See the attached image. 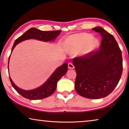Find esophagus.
Here are the masks:
<instances>
[{"label": "esophagus", "mask_w": 129, "mask_h": 129, "mask_svg": "<svg viewBox=\"0 0 129 129\" xmlns=\"http://www.w3.org/2000/svg\"><path fill=\"white\" fill-rule=\"evenodd\" d=\"M68 68H69V69H73L74 68V65H73V64L72 63H69Z\"/></svg>", "instance_id": "1"}]
</instances>
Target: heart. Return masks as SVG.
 Masks as SVG:
<instances>
[{"mask_svg": "<svg viewBox=\"0 0 129 129\" xmlns=\"http://www.w3.org/2000/svg\"><path fill=\"white\" fill-rule=\"evenodd\" d=\"M71 41L77 44L79 46H83L87 44V49L91 50L98 45V41L96 38H93L89 34L83 33L73 35L69 38Z\"/></svg>", "mask_w": 129, "mask_h": 129, "instance_id": "heart-1", "label": "heart"}]
</instances>
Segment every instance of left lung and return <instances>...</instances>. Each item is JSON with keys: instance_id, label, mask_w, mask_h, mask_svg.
Instances as JSON below:
<instances>
[{"instance_id": "left-lung-1", "label": "left lung", "mask_w": 129, "mask_h": 129, "mask_svg": "<svg viewBox=\"0 0 129 129\" xmlns=\"http://www.w3.org/2000/svg\"><path fill=\"white\" fill-rule=\"evenodd\" d=\"M102 37L100 49L73 59L76 78L75 89L80 95L100 99L117 86L123 72L122 51L112 35L103 28H92Z\"/></svg>"}]
</instances>
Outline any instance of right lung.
Instances as JSON below:
<instances>
[{"instance_id":"obj_1","label":"right lung","mask_w":129,"mask_h":129,"mask_svg":"<svg viewBox=\"0 0 129 129\" xmlns=\"http://www.w3.org/2000/svg\"><path fill=\"white\" fill-rule=\"evenodd\" d=\"M61 31L60 30L44 31H41L35 28H31L15 41L13 46L12 47V52L15 46H16V45L23 41L29 40V39H36V40L42 41H51L55 40L56 38L60 34ZM9 59H10V56L9 58L8 67ZM68 63H65L59 68L56 69V70L52 73V75L50 76V77L44 84L41 87L37 88L36 89H32V90H24V89L20 88L14 84L10 76H9V78H10L11 84H12L13 87L21 96L31 100H42V99L51 96L55 92L56 89L57 82L62 76L66 73V72H68Z\"/></svg>"}]
</instances>
